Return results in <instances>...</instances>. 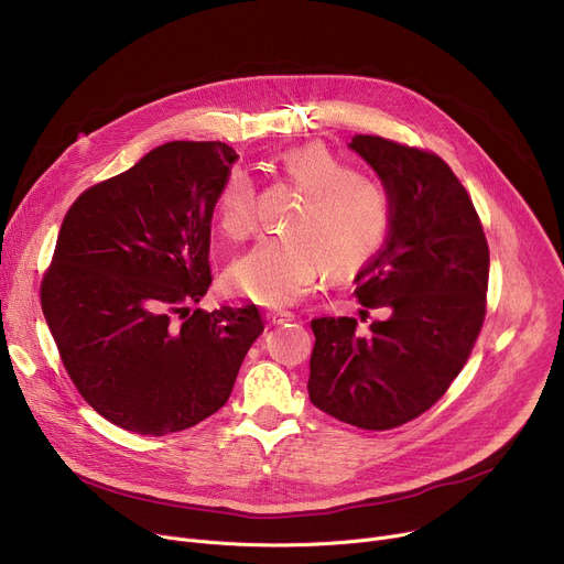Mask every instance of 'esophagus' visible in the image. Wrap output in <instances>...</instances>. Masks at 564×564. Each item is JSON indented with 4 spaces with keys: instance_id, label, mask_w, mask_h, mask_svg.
<instances>
[{
    "instance_id": "34e87169",
    "label": "esophagus",
    "mask_w": 564,
    "mask_h": 564,
    "mask_svg": "<svg viewBox=\"0 0 564 564\" xmlns=\"http://www.w3.org/2000/svg\"><path fill=\"white\" fill-rule=\"evenodd\" d=\"M267 321L271 325H282V323L293 321V314L291 312H267Z\"/></svg>"
}]
</instances>
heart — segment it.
<instances>
[{"label":"heart","mask_w":564,"mask_h":564,"mask_svg":"<svg viewBox=\"0 0 564 564\" xmlns=\"http://www.w3.org/2000/svg\"><path fill=\"white\" fill-rule=\"evenodd\" d=\"M286 178L305 192L286 232L264 237L226 271L230 293L262 307H286L305 297L323 278H352L383 250L393 228V196L383 181L355 171L323 144L282 155ZM216 221L228 239L254 230V185L232 169L216 198Z\"/></svg>","instance_id":"obj_1"}]
</instances>
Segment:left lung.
Masks as SVG:
<instances>
[{
	"label": "left lung",
	"instance_id": "1",
	"mask_svg": "<svg viewBox=\"0 0 564 564\" xmlns=\"http://www.w3.org/2000/svg\"><path fill=\"white\" fill-rule=\"evenodd\" d=\"M348 147L395 207L383 250L355 278V295L381 318L366 332L348 316L312 321L307 388L327 415L386 431L436 404L467 364L486 318L490 250L443 158L379 135H355Z\"/></svg>",
	"mask_w": 564,
	"mask_h": 564
}]
</instances>
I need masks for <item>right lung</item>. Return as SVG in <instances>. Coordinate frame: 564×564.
I'll return each instance as SVG.
<instances>
[{
    "label": "right lung",
    "mask_w": 564,
    "mask_h": 564,
    "mask_svg": "<svg viewBox=\"0 0 564 564\" xmlns=\"http://www.w3.org/2000/svg\"><path fill=\"white\" fill-rule=\"evenodd\" d=\"M237 158L224 142H169L65 214L42 314L76 391L126 431L166 436L219 411L264 332L254 305L192 312Z\"/></svg>",
    "instance_id": "right-lung-1"
}]
</instances>
